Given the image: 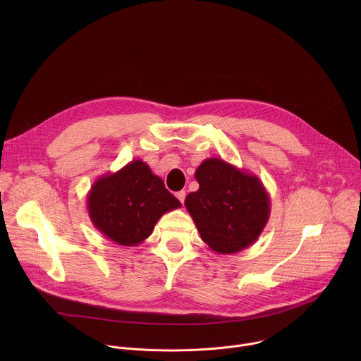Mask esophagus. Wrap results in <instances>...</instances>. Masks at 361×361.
I'll return each instance as SVG.
<instances>
[{
	"instance_id": "esophagus-1",
	"label": "esophagus",
	"mask_w": 361,
	"mask_h": 361,
	"mask_svg": "<svg viewBox=\"0 0 361 361\" xmlns=\"http://www.w3.org/2000/svg\"><path fill=\"white\" fill-rule=\"evenodd\" d=\"M176 197L180 200V202H184V200H185V191H178L177 194H176Z\"/></svg>"
}]
</instances>
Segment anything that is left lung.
Segmentation results:
<instances>
[{
    "instance_id": "left-lung-1",
    "label": "left lung",
    "mask_w": 361,
    "mask_h": 361,
    "mask_svg": "<svg viewBox=\"0 0 361 361\" xmlns=\"http://www.w3.org/2000/svg\"><path fill=\"white\" fill-rule=\"evenodd\" d=\"M194 176L200 188L184 204L201 240L219 254L240 252L254 244L271 212L262 180L214 157L204 160Z\"/></svg>"
}]
</instances>
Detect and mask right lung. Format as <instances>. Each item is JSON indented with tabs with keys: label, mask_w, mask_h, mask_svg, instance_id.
Masks as SVG:
<instances>
[{
	"label": "right lung",
	"mask_w": 361,
	"mask_h": 361,
	"mask_svg": "<svg viewBox=\"0 0 361 361\" xmlns=\"http://www.w3.org/2000/svg\"><path fill=\"white\" fill-rule=\"evenodd\" d=\"M180 207L181 202L142 160L101 176L87 195L88 216L94 227L126 247L141 244L163 214Z\"/></svg>",
	"instance_id": "add662e5"
}]
</instances>
